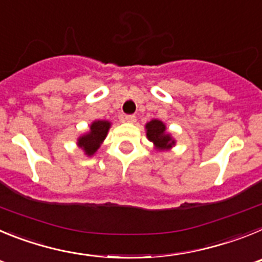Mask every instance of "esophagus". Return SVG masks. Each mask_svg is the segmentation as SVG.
<instances>
[{
  "instance_id": "esophagus-1",
  "label": "esophagus",
  "mask_w": 262,
  "mask_h": 262,
  "mask_svg": "<svg viewBox=\"0 0 262 262\" xmlns=\"http://www.w3.org/2000/svg\"><path fill=\"white\" fill-rule=\"evenodd\" d=\"M124 120H126V122H128V123H135L136 117L135 115H126V117H124Z\"/></svg>"
}]
</instances>
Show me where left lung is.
<instances>
[{
  "instance_id": "obj_1",
  "label": "left lung",
  "mask_w": 262,
  "mask_h": 262,
  "mask_svg": "<svg viewBox=\"0 0 262 262\" xmlns=\"http://www.w3.org/2000/svg\"><path fill=\"white\" fill-rule=\"evenodd\" d=\"M145 135L149 142L154 143V148L159 152L170 151L176 145V139L166 131L165 123L159 119H152L145 123Z\"/></svg>"
}]
</instances>
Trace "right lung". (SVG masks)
Returning <instances> with one entry per match:
<instances>
[{
    "mask_svg": "<svg viewBox=\"0 0 262 262\" xmlns=\"http://www.w3.org/2000/svg\"><path fill=\"white\" fill-rule=\"evenodd\" d=\"M111 127V122L108 120L97 119L90 123L89 131L77 138V147L82 149L85 156H94L98 148L103 143L107 136L108 129Z\"/></svg>",
    "mask_w": 262,
    "mask_h": 262,
    "instance_id": "right-lung-1",
    "label": "right lung"
}]
</instances>
